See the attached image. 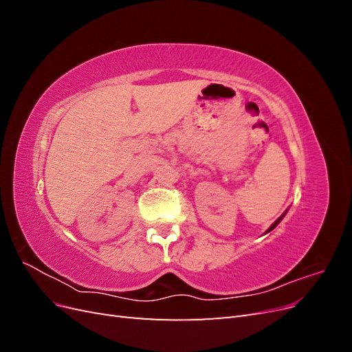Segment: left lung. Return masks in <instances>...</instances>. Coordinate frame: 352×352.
I'll use <instances>...</instances> for the list:
<instances>
[{
	"instance_id": "8db88e82",
	"label": "left lung",
	"mask_w": 352,
	"mask_h": 352,
	"mask_svg": "<svg viewBox=\"0 0 352 352\" xmlns=\"http://www.w3.org/2000/svg\"><path fill=\"white\" fill-rule=\"evenodd\" d=\"M287 210H289V208H287ZM287 210H286V211H285V212H283V214H282V216H280V217H279V219H278V220H276V221H274V223H273V225H272V226H270V228H269V229H267V230H265V233H269V232H272V230H273V229H274V228H276V226H278V225H279V223H280V221H282V219H283V217H285V214H286V212H287Z\"/></svg>"
}]
</instances>
